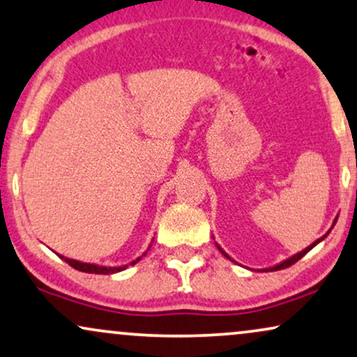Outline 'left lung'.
I'll return each instance as SVG.
<instances>
[{"label":"left lung","mask_w":357,"mask_h":357,"mask_svg":"<svg viewBox=\"0 0 357 357\" xmlns=\"http://www.w3.org/2000/svg\"><path fill=\"white\" fill-rule=\"evenodd\" d=\"M336 221H337V216H336V218H335V221H333V226H335V225H336ZM333 226H331V229H333ZM331 229H330V231H331ZM330 231H328V233H326V234H323L320 239H317V241H314V243H312V244H310V246H308V248H305V249H303V251H300V252H297V254H294V256H291V257H289V259H285V261H282L280 264H275V266H274V267H269V269H264V271H269V272H272V271H280V269H285V267H290V266H291V264H295V262H297V261H300V259H302V257L305 256V254H307V252H310V251H312V249H313L314 246H317V244H318V243H321V241H323V239H325L328 234H330ZM216 246H218V244H216ZM218 249H220V251H221V254H223V256H225V257H228V259H229V261H233V259H231V257L228 256V254H226V252L223 251V249H221L220 246H218Z\"/></svg>","instance_id":"left-lung-1"}]
</instances>
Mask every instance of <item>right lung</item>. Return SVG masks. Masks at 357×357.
Returning a JSON list of instances; mask_svg holds the SVG:
<instances>
[{"label": "right lung", "mask_w": 357, "mask_h": 357, "mask_svg": "<svg viewBox=\"0 0 357 357\" xmlns=\"http://www.w3.org/2000/svg\"><path fill=\"white\" fill-rule=\"evenodd\" d=\"M151 248V246H149ZM149 251V249H147ZM147 251L142 254V256H146ZM60 256V254H59ZM142 256H139L136 261L126 264V266H119V267H108V266H100V264H90V262H82V261H75V259H68V257H63L60 256V259H63L68 266H72L73 269L80 271V272H86V274H103V275H109V274H116V272H121L126 269L128 266H134V264L139 262L142 259Z\"/></svg>", "instance_id": "add662e5"}]
</instances>
